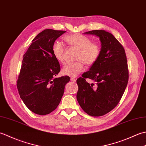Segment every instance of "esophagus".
I'll list each match as a JSON object with an SVG mask.
<instances>
[{
  "instance_id": "obj_1",
  "label": "esophagus",
  "mask_w": 146,
  "mask_h": 146,
  "mask_svg": "<svg viewBox=\"0 0 146 146\" xmlns=\"http://www.w3.org/2000/svg\"><path fill=\"white\" fill-rule=\"evenodd\" d=\"M71 81L73 82H76V79L75 78H71Z\"/></svg>"
}]
</instances>
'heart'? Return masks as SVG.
<instances>
[{
    "instance_id": "heart-1",
    "label": "heart",
    "mask_w": 146,
    "mask_h": 146,
    "mask_svg": "<svg viewBox=\"0 0 146 146\" xmlns=\"http://www.w3.org/2000/svg\"><path fill=\"white\" fill-rule=\"evenodd\" d=\"M64 40L68 44L78 49L76 56L78 62L68 63L62 69L63 75L75 77L85 70L84 63L91 66L98 60L101 54L100 46L97 42H92L91 39L80 34H73L64 37ZM52 52L58 62L64 64L65 49L60 42H55L52 46Z\"/></svg>"
}]
</instances>
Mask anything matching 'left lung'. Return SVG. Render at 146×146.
<instances>
[{
  "mask_svg": "<svg viewBox=\"0 0 146 146\" xmlns=\"http://www.w3.org/2000/svg\"><path fill=\"white\" fill-rule=\"evenodd\" d=\"M95 35L101 42V54L89 71L78 78L76 98L80 107L89 115L100 117L115 107L122 98L129 80L124 48L111 33L104 30L85 33ZM86 78L96 85L89 84Z\"/></svg>",
  "mask_w": 146,
  "mask_h": 146,
  "instance_id": "1",
  "label": "left lung"
}]
</instances>
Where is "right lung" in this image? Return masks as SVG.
Segmentation results:
<instances>
[{
	"label": "right lung",
	"mask_w": 146,
	"mask_h": 146,
	"mask_svg": "<svg viewBox=\"0 0 146 146\" xmlns=\"http://www.w3.org/2000/svg\"><path fill=\"white\" fill-rule=\"evenodd\" d=\"M64 33L50 29L42 31L23 56L17 87L26 106L36 114L44 115L54 110L70 80L68 76L55 78L60 66L52 52L53 43Z\"/></svg>",
	"instance_id": "obj_1"
}]
</instances>
